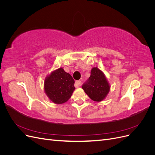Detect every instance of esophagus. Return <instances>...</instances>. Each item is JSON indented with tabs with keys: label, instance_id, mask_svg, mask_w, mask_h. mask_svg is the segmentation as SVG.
I'll use <instances>...</instances> for the list:
<instances>
[{
	"label": "esophagus",
	"instance_id": "obj_1",
	"mask_svg": "<svg viewBox=\"0 0 155 155\" xmlns=\"http://www.w3.org/2000/svg\"><path fill=\"white\" fill-rule=\"evenodd\" d=\"M81 81H76V83H75V87H81Z\"/></svg>",
	"mask_w": 155,
	"mask_h": 155
}]
</instances>
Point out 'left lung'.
I'll return each mask as SVG.
<instances>
[{
    "label": "left lung",
    "instance_id": "1",
    "mask_svg": "<svg viewBox=\"0 0 155 155\" xmlns=\"http://www.w3.org/2000/svg\"><path fill=\"white\" fill-rule=\"evenodd\" d=\"M82 88L92 100L101 101L109 94L110 86L104 73L98 68L93 67L91 76Z\"/></svg>",
    "mask_w": 155,
    "mask_h": 155
}]
</instances>
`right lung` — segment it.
I'll return each mask as SVG.
<instances>
[{
    "mask_svg": "<svg viewBox=\"0 0 155 155\" xmlns=\"http://www.w3.org/2000/svg\"><path fill=\"white\" fill-rule=\"evenodd\" d=\"M74 90V79L63 68L54 70L45 79L44 91L46 95L55 104L67 102L71 97Z\"/></svg>",
    "mask_w": 155,
    "mask_h": 155,
    "instance_id": "add662e5",
    "label": "right lung"
}]
</instances>
